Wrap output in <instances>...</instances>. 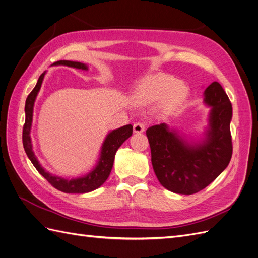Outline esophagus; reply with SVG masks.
<instances>
[{"mask_svg": "<svg viewBox=\"0 0 258 258\" xmlns=\"http://www.w3.org/2000/svg\"><path fill=\"white\" fill-rule=\"evenodd\" d=\"M146 130V125L144 123L141 122H137L134 124V133L136 134H141V133H144Z\"/></svg>", "mask_w": 258, "mask_h": 258, "instance_id": "1", "label": "esophagus"}]
</instances>
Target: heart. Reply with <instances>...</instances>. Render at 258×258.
Listing matches in <instances>:
<instances>
[{
  "label": "heart",
  "mask_w": 258,
  "mask_h": 258,
  "mask_svg": "<svg viewBox=\"0 0 258 258\" xmlns=\"http://www.w3.org/2000/svg\"><path fill=\"white\" fill-rule=\"evenodd\" d=\"M188 95V88L171 75L159 74L144 79L134 91V98L141 104L160 101L165 111H173L183 104Z\"/></svg>",
  "instance_id": "obj_1"
}]
</instances>
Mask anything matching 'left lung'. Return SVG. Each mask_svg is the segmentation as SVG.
<instances>
[{
    "mask_svg": "<svg viewBox=\"0 0 258 258\" xmlns=\"http://www.w3.org/2000/svg\"><path fill=\"white\" fill-rule=\"evenodd\" d=\"M204 103L211 107L209 126L202 141L188 143L165 123L147 130L151 162L160 183L170 192L195 194L209 185L231 159V103L219 82L205 90Z\"/></svg>",
    "mask_w": 258,
    "mask_h": 258,
    "instance_id": "8db88e82",
    "label": "left lung"
}]
</instances>
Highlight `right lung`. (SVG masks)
<instances>
[{
    "label": "right lung",
    "instance_id": "add662e5",
    "mask_svg": "<svg viewBox=\"0 0 258 258\" xmlns=\"http://www.w3.org/2000/svg\"><path fill=\"white\" fill-rule=\"evenodd\" d=\"M52 65H66L70 68L78 69L87 71L88 66L84 63L80 62H74V61H66L61 60L54 62ZM46 72L40 75L35 88L32 90V92L28 95L26 101V107H24V111H26V122H24L23 131H22V143L24 151H26L28 157L37 171L43 176L49 183L56 189L61 190L64 193H72V194H84L88 192H92V190L98 188L101 185L104 184V182L109 177L111 172L114 155L117 153L120 146L130 138L133 134V126L131 124L128 125H124L120 128L113 130L108 134L104 140L101 153H99V160L96 164L95 167L87 173L84 177L74 178V179H64L61 177L54 176V174L48 172L45 170L41 165L39 164L37 157L33 152L32 148V140H31V126H32V120H33V108H34V103L36 96L39 92L41 84L45 77Z\"/></svg>",
    "mask_w": 258,
    "mask_h": 258
}]
</instances>
